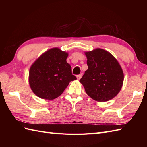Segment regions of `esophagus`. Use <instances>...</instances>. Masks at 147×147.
<instances>
[{
    "mask_svg": "<svg viewBox=\"0 0 147 147\" xmlns=\"http://www.w3.org/2000/svg\"><path fill=\"white\" fill-rule=\"evenodd\" d=\"M82 74H78V75H77V76H76L77 80H79L81 78H82Z\"/></svg>",
    "mask_w": 147,
    "mask_h": 147,
    "instance_id": "esophagus-1",
    "label": "esophagus"
}]
</instances>
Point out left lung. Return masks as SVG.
<instances>
[{
  "mask_svg": "<svg viewBox=\"0 0 147 147\" xmlns=\"http://www.w3.org/2000/svg\"><path fill=\"white\" fill-rule=\"evenodd\" d=\"M85 54L88 68L80 82L92 99L98 102L110 100L123 86L124 74L120 64L104 49H96Z\"/></svg>",
  "mask_w": 147,
  "mask_h": 147,
  "instance_id": "8db88e82",
  "label": "left lung"
}]
</instances>
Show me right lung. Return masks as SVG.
Masks as SVG:
<instances>
[{
	"label": "right lung",
	"instance_id": "right-lung-1",
	"mask_svg": "<svg viewBox=\"0 0 147 147\" xmlns=\"http://www.w3.org/2000/svg\"><path fill=\"white\" fill-rule=\"evenodd\" d=\"M67 52L52 48L43 53L32 65L29 84L38 97L53 100L60 96L71 81L76 80L66 61Z\"/></svg>",
	"mask_w": 147,
	"mask_h": 147
}]
</instances>
